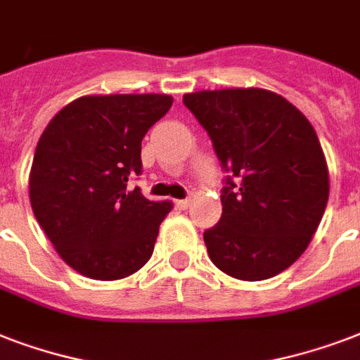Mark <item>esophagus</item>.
I'll use <instances>...</instances> for the list:
<instances>
[{
  "label": "esophagus",
  "mask_w": 360,
  "mask_h": 360,
  "mask_svg": "<svg viewBox=\"0 0 360 360\" xmlns=\"http://www.w3.org/2000/svg\"><path fill=\"white\" fill-rule=\"evenodd\" d=\"M191 205V198H186V200H175V207L177 209H188Z\"/></svg>",
  "instance_id": "esophagus-1"
}]
</instances>
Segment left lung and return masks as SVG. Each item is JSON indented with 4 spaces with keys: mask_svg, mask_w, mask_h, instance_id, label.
I'll return each mask as SVG.
<instances>
[{
    "mask_svg": "<svg viewBox=\"0 0 360 360\" xmlns=\"http://www.w3.org/2000/svg\"><path fill=\"white\" fill-rule=\"evenodd\" d=\"M183 103L230 172L220 222L203 233L211 262L246 282L276 276L307 250L329 200L316 130L301 110L262 87L186 93Z\"/></svg>",
    "mask_w": 360,
    "mask_h": 360,
    "instance_id": "8db88e82",
    "label": "left lung"
}]
</instances>
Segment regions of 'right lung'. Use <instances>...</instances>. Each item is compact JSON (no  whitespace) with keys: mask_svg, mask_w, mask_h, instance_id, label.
I'll use <instances>...</instances> for the list:
<instances>
[{"mask_svg":"<svg viewBox=\"0 0 360 360\" xmlns=\"http://www.w3.org/2000/svg\"><path fill=\"white\" fill-rule=\"evenodd\" d=\"M174 104L164 93L86 95L39 138L30 202L59 257L93 280H121L149 262L169 202L127 183L141 172V140Z\"/></svg>","mask_w":360,"mask_h":360,"instance_id":"right-lung-1","label":"right lung"}]
</instances>
